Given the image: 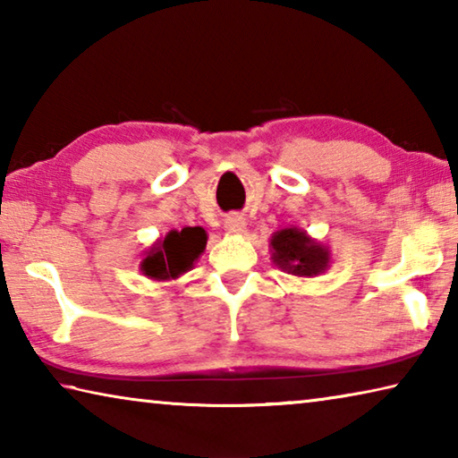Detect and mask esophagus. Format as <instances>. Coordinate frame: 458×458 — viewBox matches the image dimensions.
Masks as SVG:
<instances>
[{
  "label": "esophagus",
  "mask_w": 458,
  "mask_h": 458,
  "mask_svg": "<svg viewBox=\"0 0 458 458\" xmlns=\"http://www.w3.org/2000/svg\"><path fill=\"white\" fill-rule=\"evenodd\" d=\"M224 230L228 232V234H242L246 230V222L242 216L238 214H230L226 220H224Z\"/></svg>",
  "instance_id": "obj_1"
}]
</instances>
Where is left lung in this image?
Wrapping results in <instances>:
<instances>
[{
    "mask_svg": "<svg viewBox=\"0 0 458 458\" xmlns=\"http://www.w3.org/2000/svg\"><path fill=\"white\" fill-rule=\"evenodd\" d=\"M273 262L294 276L311 278L327 270L331 257L329 248L317 242L307 232L299 228H283L270 238Z\"/></svg>",
    "mask_w": 458,
    "mask_h": 458,
    "instance_id": "1",
    "label": "left lung"
}]
</instances>
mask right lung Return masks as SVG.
Instances as JSON below:
<instances>
[{
  "label": "right lung",
  "mask_w": 458,
  "mask_h": 458,
  "mask_svg": "<svg viewBox=\"0 0 458 458\" xmlns=\"http://www.w3.org/2000/svg\"><path fill=\"white\" fill-rule=\"evenodd\" d=\"M208 242L204 228L188 226L167 232L165 238L151 244L141 260V273L153 281H174L193 267Z\"/></svg>",
  "instance_id": "1"
}]
</instances>
